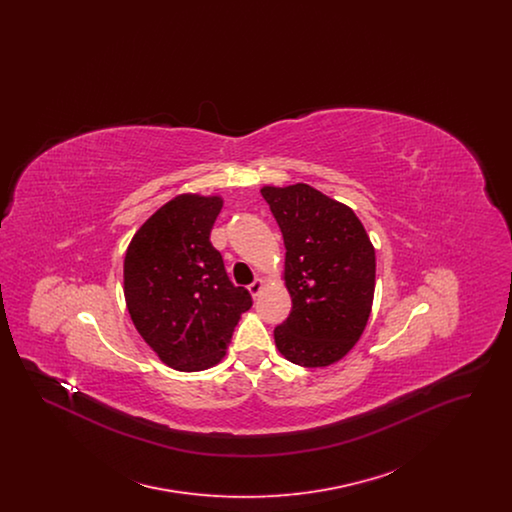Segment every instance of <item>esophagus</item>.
<instances>
[{"mask_svg":"<svg viewBox=\"0 0 512 512\" xmlns=\"http://www.w3.org/2000/svg\"><path fill=\"white\" fill-rule=\"evenodd\" d=\"M249 293L253 295V297H259V293L263 292V280L261 278H257L253 284H249Z\"/></svg>","mask_w":512,"mask_h":512,"instance_id":"34e87169","label":"esophagus"}]
</instances>
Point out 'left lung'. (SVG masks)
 <instances>
[{"label": "left lung", "mask_w": 512, "mask_h": 512, "mask_svg": "<svg viewBox=\"0 0 512 512\" xmlns=\"http://www.w3.org/2000/svg\"><path fill=\"white\" fill-rule=\"evenodd\" d=\"M278 222L292 313L274 328L293 365L328 366L359 341L372 309L376 255L363 222L307 184L261 190Z\"/></svg>", "instance_id": "1"}]
</instances>
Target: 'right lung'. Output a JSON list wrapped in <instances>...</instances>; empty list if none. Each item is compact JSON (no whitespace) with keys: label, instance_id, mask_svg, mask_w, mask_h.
Returning <instances> with one entry per match:
<instances>
[{"label":"right lung","instance_id":"right-lung-1","mask_svg":"<svg viewBox=\"0 0 512 512\" xmlns=\"http://www.w3.org/2000/svg\"><path fill=\"white\" fill-rule=\"evenodd\" d=\"M220 209L219 195H176L142 224L124 257V299L136 330L182 372L220 363L253 305L209 240Z\"/></svg>","mask_w":512,"mask_h":512}]
</instances>
